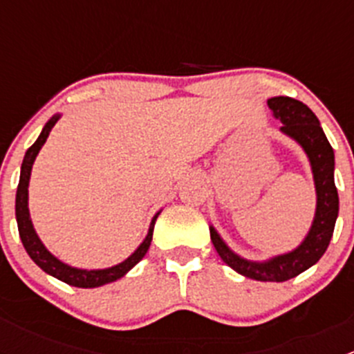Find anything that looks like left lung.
<instances>
[{"label":"left lung","mask_w":354,"mask_h":354,"mask_svg":"<svg viewBox=\"0 0 354 354\" xmlns=\"http://www.w3.org/2000/svg\"><path fill=\"white\" fill-rule=\"evenodd\" d=\"M267 106L272 111L274 118L283 123L281 131L301 145L312 166L317 207L310 231L306 233L305 240L291 252L255 262L234 253L224 243L216 227L210 226L209 230L210 240L216 246L217 253L231 269L250 279L283 283L315 266L320 257L326 253L339 214V197L334 183V151L320 127L319 118L308 106L286 95L270 97Z\"/></svg>","instance_id":"left-lung-1"}]
</instances>
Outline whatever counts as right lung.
<instances>
[{"mask_svg":"<svg viewBox=\"0 0 354 354\" xmlns=\"http://www.w3.org/2000/svg\"><path fill=\"white\" fill-rule=\"evenodd\" d=\"M62 118V114H55L48 123L42 128L41 135L37 137V140L32 144V147H28V151L25 152L22 167H20V181L19 188H17V198H15V216H17V224H19V233L20 240H22L24 248L27 250L28 257L44 270L49 276L56 277V279L63 281V283L70 284L75 288H99L104 286V284L113 283V281L121 279L128 270L133 269L138 262L145 257L149 246L152 241V233H154V224L157 216L160 212H157L151 221V226H149V233L145 236V240L138 245V248L131 253L128 259H124L123 262L116 263V266L108 267V269H78V267H71L68 263L62 262L59 259H56L44 243L41 241V238L37 236L34 230V224H32L30 212H28V181H30V173L32 166H34V160L37 157L39 151L42 149V145L48 140L49 133H51L53 127L58 123V120Z\"/></svg>","mask_w":354,"mask_h":354,"instance_id":"obj_1","label":"right lung"}]
</instances>
